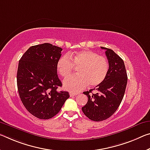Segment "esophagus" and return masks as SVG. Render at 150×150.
Listing matches in <instances>:
<instances>
[{
  "mask_svg": "<svg viewBox=\"0 0 150 150\" xmlns=\"http://www.w3.org/2000/svg\"><path fill=\"white\" fill-rule=\"evenodd\" d=\"M69 95H70V97H73V96H77V93H70Z\"/></svg>",
  "mask_w": 150,
  "mask_h": 150,
  "instance_id": "34e87169",
  "label": "esophagus"
}]
</instances>
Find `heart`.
I'll return each mask as SVG.
<instances>
[{
  "label": "heart",
  "instance_id": "obj_1",
  "mask_svg": "<svg viewBox=\"0 0 150 150\" xmlns=\"http://www.w3.org/2000/svg\"><path fill=\"white\" fill-rule=\"evenodd\" d=\"M74 67L78 68L77 75L70 76L64 80L65 89L78 93L88 85L96 87L105 79L108 74L109 64L105 57L90 50L84 49L64 55L57 63V71L63 77L69 75Z\"/></svg>",
  "mask_w": 150,
  "mask_h": 150
}]
</instances>
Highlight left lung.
Masks as SVG:
<instances>
[{"instance_id":"8db88e82","label":"left lung","mask_w":150,"mask_h":150,"mask_svg":"<svg viewBox=\"0 0 150 150\" xmlns=\"http://www.w3.org/2000/svg\"><path fill=\"white\" fill-rule=\"evenodd\" d=\"M105 50L109 69L105 79L95 89L83 93L88 97L82 111L87 117L95 122H101L111 117L115 112L124 96L127 83V75L123 59L113 50L101 47ZM96 90V94H91Z\"/></svg>"}]
</instances>
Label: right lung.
<instances>
[{
	"mask_svg": "<svg viewBox=\"0 0 150 150\" xmlns=\"http://www.w3.org/2000/svg\"><path fill=\"white\" fill-rule=\"evenodd\" d=\"M62 49L50 43L30 47L18 63V91L23 104L33 115L41 120L54 117L69 97L67 91H57L62 86L57 63Z\"/></svg>",
	"mask_w": 150,
	"mask_h": 150,
	"instance_id": "right-lung-1",
	"label": "right lung"
}]
</instances>
